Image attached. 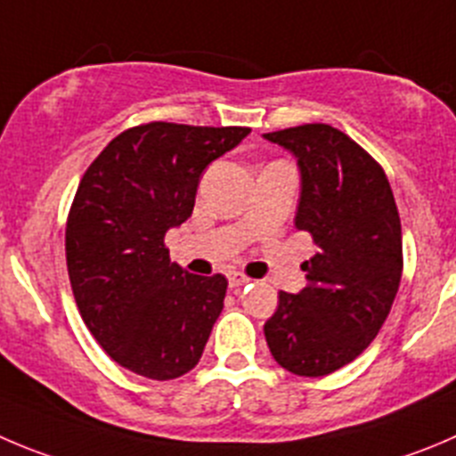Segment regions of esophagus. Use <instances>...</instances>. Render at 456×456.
Instances as JSON below:
<instances>
[{
  "label": "esophagus",
  "mask_w": 456,
  "mask_h": 456,
  "mask_svg": "<svg viewBox=\"0 0 456 456\" xmlns=\"http://www.w3.org/2000/svg\"><path fill=\"white\" fill-rule=\"evenodd\" d=\"M249 283V276H245L242 272H229V286L232 288H242Z\"/></svg>",
  "instance_id": "esophagus-1"
}]
</instances>
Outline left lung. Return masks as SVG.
I'll return each instance as SVG.
<instances>
[{"label":"left lung","instance_id":"left-lung-1","mask_svg":"<svg viewBox=\"0 0 456 456\" xmlns=\"http://www.w3.org/2000/svg\"><path fill=\"white\" fill-rule=\"evenodd\" d=\"M301 168L295 227L319 248L305 288L279 292L265 322L272 357L295 376H329L376 339L403 276V229L382 166L342 130L305 123L263 134Z\"/></svg>","mask_w":456,"mask_h":456}]
</instances>
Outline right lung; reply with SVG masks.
Returning a JSON list of instances; mask_svg holds the SVG:
<instances>
[{
  "label": "right lung",
  "mask_w": 456,
  "mask_h": 456,
  "mask_svg": "<svg viewBox=\"0 0 456 456\" xmlns=\"http://www.w3.org/2000/svg\"><path fill=\"white\" fill-rule=\"evenodd\" d=\"M248 134L240 126L142 123L85 170L67 216V272L85 326L127 371L173 380L200 362L227 279L170 263L164 236L193 214L202 170Z\"/></svg>",
  "instance_id": "add662e5"
}]
</instances>
